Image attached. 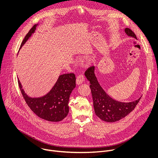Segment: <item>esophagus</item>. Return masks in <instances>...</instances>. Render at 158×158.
I'll return each instance as SVG.
<instances>
[{
  "mask_svg": "<svg viewBox=\"0 0 158 158\" xmlns=\"http://www.w3.org/2000/svg\"><path fill=\"white\" fill-rule=\"evenodd\" d=\"M85 80V78L84 77L83 75L82 74H80L77 76V79H76V84L77 85H79V84H81Z\"/></svg>",
  "mask_w": 158,
  "mask_h": 158,
  "instance_id": "esophagus-1",
  "label": "esophagus"
}]
</instances>
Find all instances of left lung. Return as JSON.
<instances>
[{"instance_id": "8db88e82", "label": "left lung", "mask_w": 158, "mask_h": 158, "mask_svg": "<svg viewBox=\"0 0 158 158\" xmlns=\"http://www.w3.org/2000/svg\"><path fill=\"white\" fill-rule=\"evenodd\" d=\"M126 34L137 39L136 35L129 28L125 29ZM94 66H91L85 72L87 79L90 82V88L93 99V105L96 116L101 120L113 123L128 115L136 106L140 98L130 102H122L111 98L102 88L94 73Z\"/></svg>"}]
</instances>
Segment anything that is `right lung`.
<instances>
[{
  "label": "right lung",
  "mask_w": 158,
  "mask_h": 158,
  "mask_svg": "<svg viewBox=\"0 0 158 158\" xmlns=\"http://www.w3.org/2000/svg\"><path fill=\"white\" fill-rule=\"evenodd\" d=\"M36 26L37 24H35L27 34L20 48L35 32ZM18 84L27 104L38 117L48 121L58 122L64 119L68 114L69 97L76 87L74 74H64L59 76L50 92L40 98L29 97L22 89L19 79Z\"/></svg>",
  "instance_id": "right-lung-1"
}]
</instances>
